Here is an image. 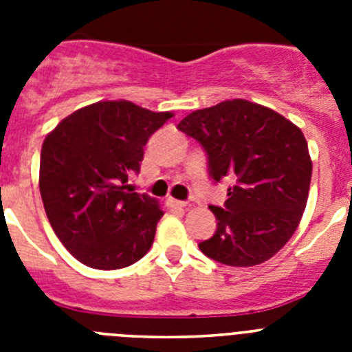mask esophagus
I'll list each match as a JSON object with an SVG mask.
<instances>
[{
	"instance_id": "esophagus-1",
	"label": "esophagus",
	"mask_w": 352,
	"mask_h": 352,
	"mask_svg": "<svg viewBox=\"0 0 352 352\" xmlns=\"http://www.w3.org/2000/svg\"><path fill=\"white\" fill-rule=\"evenodd\" d=\"M167 204H169L170 208H178V210H185V208L188 206L185 201H176V199H169V201H167Z\"/></svg>"
}]
</instances>
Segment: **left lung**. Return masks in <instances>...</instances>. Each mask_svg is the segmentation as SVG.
<instances>
[{"mask_svg": "<svg viewBox=\"0 0 352 352\" xmlns=\"http://www.w3.org/2000/svg\"><path fill=\"white\" fill-rule=\"evenodd\" d=\"M178 129L206 149L214 182L236 178L226 208L210 206L219 223L201 252L241 268L272 259L298 229L309 199L312 158L300 126L234 98L194 111Z\"/></svg>", "mask_w": 352, "mask_h": 352, "instance_id": "left-lung-1", "label": "left lung"}]
</instances>
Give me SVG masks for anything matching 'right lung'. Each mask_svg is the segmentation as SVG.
Listing matches in <instances>:
<instances>
[{"mask_svg": "<svg viewBox=\"0 0 352 352\" xmlns=\"http://www.w3.org/2000/svg\"><path fill=\"white\" fill-rule=\"evenodd\" d=\"M173 116L100 100L63 118L43 139V208L65 248L89 268H125L153 245L160 203L130 192L126 182L141 169L149 135Z\"/></svg>", "mask_w": 352, "mask_h": 352, "instance_id": "add662e5", "label": "right lung"}]
</instances>
